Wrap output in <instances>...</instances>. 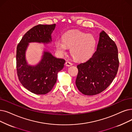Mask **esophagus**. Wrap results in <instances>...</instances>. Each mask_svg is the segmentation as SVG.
Returning a JSON list of instances; mask_svg holds the SVG:
<instances>
[{"label": "esophagus", "instance_id": "esophagus-1", "mask_svg": "<svg viewBox=\"0 0 132 132\" xmlns=\"http://www.w3.org/2000/svg\"><path fill=\"white\" fill-rule=\"evenodd\" d=\"M65 65H66V66H72V65H73V64H72V62H70V61H67L65 62Z\"/></svg>", "mask_w": 132, "mask_h": 132}]
</instances>
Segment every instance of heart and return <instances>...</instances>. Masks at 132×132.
<instances>
[{"instance_id": "obj_1", "label": "heart", "mask_w": 132, "mask_h": 132, "mask_svg": "<svg viewBox=\"0 0 132 132\" xmlns=\"http://www.w3.org/2000/svg\"><path fill=\"white\" fill-rule=\"evenodd\" d=\"M62 40L57 39L55 47L61 54L66 53L70 48V53L74 60L84 61L92 55L96 45V40L93 35L79 30H71L62 36Z\"/></svg>"}]
</instances>
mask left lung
<instances>
[{
    "mask_svg": "<svg viewBox=\"0 0 132 132\" xmlns=\"http://www.w3.org/2000/svg\"><path fill=\"white\" fill-rule=\"evenodd\" d=\"M119 65L117 45L102 31L93 56L77 65L78 73L76 84L78 89L86 95L100 93L112 82L117 74Z\"/></svg>",
    "mask_w": 132,
    "mask_h": 132,
    "instance_id": "obj_1",
    "label": "left lung"
}]
</instances>
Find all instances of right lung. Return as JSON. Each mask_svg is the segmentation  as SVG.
Instances as JSON below:
<instances>
[{
    "mask_svg": "<svg viewBox=\"0 0 132 132\" xmlns=\"http://www.w3.org/2000/svg\"><path fill=\"white\" fill-rule=\"evenodd\" d=\"M55 27V24L34 26L24 34L17 45L16 67L19 80L25 88L34 94H45L52 90L56 81L57 74L64 68L65 60L45 52L40 62L31 66L26 61L25 51L28 43L50 42Z\"/></svg>",
    "mask_w": 132,
    "mask_h": 132,
    "instance_id": "add662e5",
    "label": "right lung"
}]
</instances>
